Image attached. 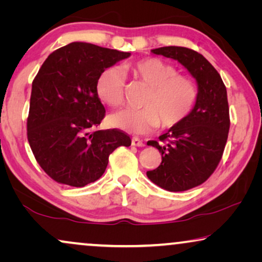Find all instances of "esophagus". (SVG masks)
<instances>
[{
    "instance_id": "34e87169",
    "label": "esophagus",
    "mask_w": 262,
    "mask_h": 262,
    "mask_svg": "<svg viewBox=\"0 0 262 262\" xmlns=\"http://www.w3.org/2000/svg\"><path fill=\"white\" fill-rule=\"evenodd\" d=\"M131 144L134 146H144V142L137 137H134L131 141Z\"/></svg>"
}]
</instances>
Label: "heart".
I'll return each mask as SVG.
<instances>
[{
  "mask_svg": "<svg viewBox=\"0 0 262 262\" xmlns=\"http://www.w3.org/2000/svg\"><path fill=\"white\" fill-rule=\"evenodd\" d=\"M136 80L149 87L141 110L126 108L111 114L110 124L132 134H146L162 127L181 124L194 106L198 98L195 81L187 75L178 74L177 67L157 58L146 57L123 67ZM96 94L110 107H119L124 102L125 77L118 68H107L99 75L95 84Z\"/></svg>",
  "mask_w": 262,
  "mask_h": 262,
  "instance_id": "1",
  "label": "heart"
}]
</instances>
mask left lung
Wrapping results in <instances>:
<instances>
[{"label":"left lung","instance_id":"1","mask_svg":"<svg viewBox=\"0 0 262 262\" xmlns=\"http://www.w3.org/2000/svg\"><path fill=\"white\" fill-rule=\"evenodd\" d=\"M151 52L178 60L198 84V98L188 117L159 141L148 142L162 155L160 166L146 171L150 180L169 192L187 191L205 182L223 155L230 127L227 88L218 71L194 50L164 46Z\"/></svg>","mask_w":262,"mask_h":262}]
</instances>
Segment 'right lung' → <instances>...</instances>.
<instances>
[{"instance_id": "obj_1", "label": "right lung", "mask_w": 262, "mask_h": 262, "mask_svg": "<svg viewBox=\"0 0 262 262\" xmlns=\"http://www.w3.org/2000/svg\"><path fill=\"white\" fill-rule=\"evenodd\" d=\"M89 42H71L50 55L32 82L27 138L42 170L58 184L83 187L101 178L108 157L131 138L98 130L105 107L96 80L107 68L130 57Z\"/></svg>"}]
</instances>
